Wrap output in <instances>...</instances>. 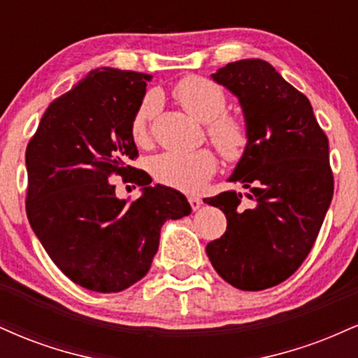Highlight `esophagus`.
I'll return each mask as SVG.
<instances>
[{"label":"esophagus","mask_w":358,"mask_h":358,"mask_svg":"<svg viewBox=\"0 0 358 358\" xmlns=\"http://www.w3.org/2000/svg\"><path fill=\"white\" fill-rule=\"evenodd\" d=\"M188 202H190V207H192V210H199L200 207H202V199H199V196H190V199H188Z\"/></svg>","instance_id":"34e87169"}]
</instances>
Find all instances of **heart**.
<instances>
[{
  "label": "heart",
  "instance_id": "b5f03b06",
  "mask_svg": "<svg viewBox=\"0 0 358 358\" xmlns=\"http://www.w3.org/2000/svg\"><path fill=\"white\" fill-rule=\"evenodd\" d=\"M175 101L190 116L207 124V134L227 162H239L249 146V127L236 114L225 113L227 96L224 89L205 77H185L171 90ZM155 97L148 96L131 119V138L145 145L150 138V122L155 113ZM217 158L212 150L166 151L155 156L151 173L159 183L182 192H199L215 173Z\"/></svg>",
  "mask_w": 358,
  "mask_h": 358
}]
</instances>
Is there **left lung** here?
I'll list each match as a JSON object with an SVG mask.
<instances>
[{"label":"left lung","mask_w":358,"mask_h":358,"mask_svg":"<svg viewBox=\"0 0 358 358\" xmlns=\"http://www.w3.org/2000/svg\"><path fill=\"white\" fill-rule=\"evenodd\" d=\"M212 79L241 102L249 146L229 182L248 188L203 202L227 217V231L207 244L222 279L261 291L286 281L303 264L330 207L334 173L328 138L305 94L261 59L231 62Z\"/></svg>","instance_id":"left-lung-1"}]
</instances>
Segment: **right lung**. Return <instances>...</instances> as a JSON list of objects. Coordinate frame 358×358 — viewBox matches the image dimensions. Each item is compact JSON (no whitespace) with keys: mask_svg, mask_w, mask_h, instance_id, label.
I'll list each match as a JSON object with an SVG mask.
<instances>
[{"mask_svg":"<svg viewBox=\"0 0 358 358\" xmlns=\"http://www.w3.org/2000/svg\"><path fill=\"white\" fill-rule=\"evenodd\" d=\"M151 76L102 67L45 110L27 146V217L55 266L97 293H119L151 268L168 219L190 215L185 195L129 166L138 158L131 119ZM113 174L143 187L119 201Z\"/></svg>","mask_w":358,"mask_h":358,"instance_id":"1","label":"right lung"}]
</instances>
